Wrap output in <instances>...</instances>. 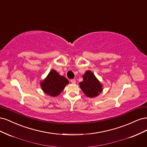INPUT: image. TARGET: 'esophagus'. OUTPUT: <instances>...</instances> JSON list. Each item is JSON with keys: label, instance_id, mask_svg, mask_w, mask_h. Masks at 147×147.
I'll return each mask as SVG.
<instances>
[{"label": "esophagus", "instance_id": "1", "mask_svg": "<svg viewBox=\"0 0 147 147\" xmlns=\"http://www.w3.org/2000/svg\"><path fill=\"white\" fill-rule=\"evenodd\" d=\"M70 82H71V83H72V84H75V83H76V80H75V79H72L70 80Z\"/></svg>", "mask_w": 147, "mask_h": 147}]
</instances>
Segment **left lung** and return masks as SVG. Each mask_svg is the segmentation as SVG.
<instances>
[{
  "instance_id": "8db88e82",
  "label": "left lung",
  "mask_w": 147,
  "mask_h": 147,
  "mask_svg": "<svg viewBox=\"0 0 147 147\" xmlns=\"http://www.w3.org/2000/svg\"><path fill=\"white\" fill-rule=\"evenodd\" d=\"M83 78V82L80 83V88L86 96L94 97L102 92V85L91 71H86Z\"/></svg>"
}]
</instances>
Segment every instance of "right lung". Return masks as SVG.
<instances>
[{
	"label": "right lung",
	"mask_w": 147,
	"mask_h": 147,
	"mask_svg": "<svg viewBox=\"0 0 147 147\" xmlns=\"http://www.w3.org/2000/svg\"><path fill=\"white\" fill-rule=\"evenodd\" d=\"M67 84H69L67 79L61 76L56 70H51L47 78L40 82V86L45 94L55 97L63 91Z\"/></svg>",
	"instance_id": "right-lung-1"
}]
</instances>
